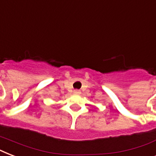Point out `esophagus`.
<instances>
[{"instance_id": "esophagus-1", "label": "esophagus", "mask_w": 156, "mask_h": 156, "mask_svg": "<svg viewBox=\"0 0 156 156\" xmlns=\"http://www.w3.org/2000/svg\"><path fill=\"white\" fill-rule=\"evenodd\" d=\"M73 93H74L75 95H80L81 91L79 90H73Z\"/></svg>"}]
</instances>
